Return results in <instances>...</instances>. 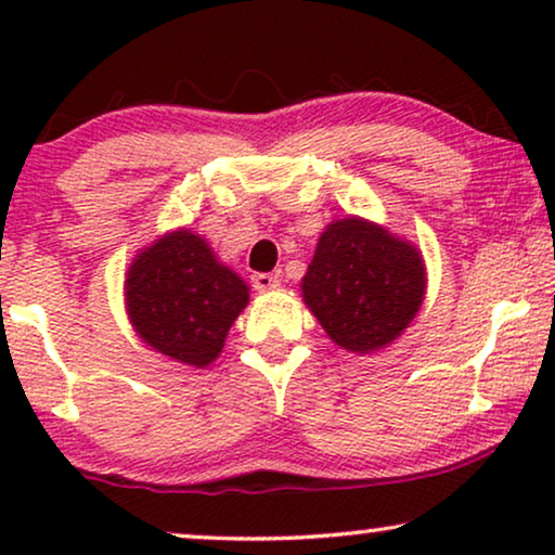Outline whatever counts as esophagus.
I'll return each mask as SVG.
<instances>
[{
	"mask_svg": "<svg viewBox=\"0 0 555 555\" xmlns=\"http://www.w3.org/2000/svg\"><path fill=\"white\" fill-rule=\"evenodd\" d=\"M278 285H280L278 275H270V272H257V275H253V287L257 293H268Z\"/></svg>",
	"mask_w": 555,
	"mask_h": 555,
	"instance_id": "obj_1",
	"label": "esophagus"
}]
</instances>
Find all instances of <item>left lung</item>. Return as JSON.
I'll list each match as a JSON object with an SVG mask.
<instances>
[{
  "mask_svg": "<svg viewBox=\"0 0 555 555\" xmlns=\"http://www.w3.org/2000/svg\"><path fill=\"white\" fill-rule=\"evenodd\" d=\"M427 278L416 247L348 217L333 222L318 240L302 278V298L340 348L371 353L412 323Z\"/></svg>",
  "mask_w": 555,
  "mask_h": 555,
  "instance_id": "1",
  "label": "left lung"
}]
</instances>
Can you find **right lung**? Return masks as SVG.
<instances>
[{
  "label": "right lung",
  "mask_w": 555,
  "mask_h": 555,
  "mask_svg": "<svg viewBox=\"0 0 555 555\" xmlns=\"http://www.w3.org/2000/svg\"><path fill=\"white\" fill-rule=\"evenodd\" d=\"M128 315L143 344L189 366H207L247 306V285L207 242L171 232L135 257L126 280Z\"/></svg>",
  "instance_id": "right-lung-1"
}]
</instances>
